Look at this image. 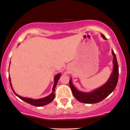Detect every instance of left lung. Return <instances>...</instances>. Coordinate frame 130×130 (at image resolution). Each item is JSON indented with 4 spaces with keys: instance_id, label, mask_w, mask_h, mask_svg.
<instances>
[{
    "instance_id": "obj_1",
    "label": "left lung",
    "mask_w": 130,
    "mask_h": 130,
    "mask_svg": "<svg viewBox=\"0 0 130 130\" xmlns=\"http://www.w3.org/2000/svg\"><path fill=\"white\" fill-rule=\"evenodd\" d=\"M102 37L105 39L106 38L103 34ZM113 55V70L109 79L102 87H99L95 90L90 93H84L78 91L72 83L70 79L69 86L74 97L79 102L87 104H95L102 101L105 98L108 96L113 92L116 87L118 84V78H119V66L117 61L116 55L114 51H112Z\"/></svg>"
}]
</instances>
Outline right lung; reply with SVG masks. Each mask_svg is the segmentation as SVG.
I'll use <instances>...</instances> for the list:
<instances>
[{
	"label": "right lung",
	"instance_id": "obj_1",
	"mask_svg": "<svg viewBox=\"0 0 130 130\" xmlns=\"http://www.w3.org/2000/svg\"><path fill=\"white\" fill-rule=\"evenodd\" d=\"M61 76L60 73L59 74H57L54 78V85L53 86V89H52V93H51L50 95H49L47 97L44 98H41V99H31V98H23L22 96H20L18 95L14 92V91L12 89V86H11V79L10 78H9V83H10V86L11 87V89H12L13 92L15 93V94L17 96H18L19 98L22 99V100L24 101L25 102H27V103L31 104L32 105H34V106H36V107H41V106H43V105H47V104H49L50 102L52 101L54 99V98H55V87L57 86V84L58 83V79H60Z\"/></svg>",
	"mask_w": 130,
	"mask_h": 130
}]
</instances>
